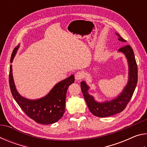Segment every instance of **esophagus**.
Wrapping results in <instances>:
<instances>
[{"label":"esophagus","mask_w":147,"mask_h":147,"mask_svg":"<svg viewBox=\"0 0 147 147\" xmlns=\"http://www.w3.org/2000/svg\"><path fill=\"white\" fill-rule=\"evenodd\" d=\"M74 77H75V79L76 80H82L84 78L83 72H81V71L77 72V73L75 74V75H74Z\"/></svg>","instance_id":"34e87169"}]
</instances>
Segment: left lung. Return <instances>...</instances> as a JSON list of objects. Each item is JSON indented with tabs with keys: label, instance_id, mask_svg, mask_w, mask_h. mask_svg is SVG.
<instances>
[{
	"label": "left lung",
	"instance_id": "1",
	"mask_svg": "<svg viewBox=\"0 0 147 147\" xmlns=\"http://www.w3.org/2000/svg\"><path fill=\"white\" fill-rule=\"evenodd\" d=\"M116 35L119 37V41L122 42L126 41L119 34L116 33ZM119 51L125 54L128 59L129 79L127 85L118 97L109 102H104L102 103L97 102L94 100L93 96L88 94L89 87L84 82L80 83L82 91L89 109L94 115L98 117H106L123 111L130 102L138 83V65L133 49L130 45H127L119 49Z\"/></svg>",
	"mask_w": 147,
	"mask_h": 147
}]
</instances>
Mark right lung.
Returning a JSON list of instances; mask_svg holds the SVG:
<instances>
[{
    "label": "right lung",
    "mask_w": 147,
    "mask_h": 147,
    "mask_svg": "<svg viewBox=\"0 0 147 147\" xmlns=\"http://www.w3.org/2000/svg\"><path fill=\"white\" fill-rule=\"evenodd\" d=\"M18 48L19 45L13 49L11 63ZM74 82V76L71 75L57 84L45 97L34 100H28L21 96L17 91L12 75L11 65L9 67V83L12 95L26 115L39 124H53L62 117L65 109L67 91Z\"/></svg>",
    "instance_id": "obj_1"
}]
</instances>
